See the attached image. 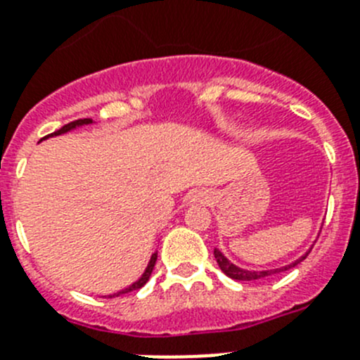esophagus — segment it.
Masks as SVG:
<instances>
[{
	"instance_id": "obj_1",
	"label": "esophagus",
	"mask_w": 360,
	"mask_h": 360,
	"mask_svg": "<svg viewBox=\"0 0 360 360\" xmlns=\"http://www.w3.org/2000/svg\"><path fill=\"white\" fill-rule=\"evenodd\" d=\"M190 202H195V204H205L209 202V195L205 191H195V193L190 195Z\"/></svg>"
}]
</instances>
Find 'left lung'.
Returning a JSON list of instances; mask_svg holds the SVG:
<instances>
[{
  "label": "left lung",
  "instance_id": "obj_1",
  "mask_svg": "<svg viewBox=\"0 0 360 360\" xmlns=\"http://www.w3.org/2000/svg\"><path fill=\"white\" fill-rule=\"evenodd\" d=\"M309 251H311V248H309V250L306 251L302 257H299L297 260L292 262V264L281 265V267H276V269H264V271H257V269L253 271V269L239 267V265H236L233 262H230L229 258H226L225 255L218 250V248H214V258H216V262H218L219 269H221L223 273H225L229 278H232V280H237V281H253V280H262V278H265V276H271V274L285 273V271H288V269L295 267V265L301 264V262L308 257Z\"/></svg>",
  "mask_w": 360,
  "mask_h": 360
}]
</instances>
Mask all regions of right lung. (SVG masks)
<instances>
[{
	"mask_svg": "<svg viewBox=\"0 0 360 360\" xmlns=\"http://www.w3.org/2000/svg\"><path fill=\"white\" fill-rule=\"evenodd\" d=\"M86 124H93V120H87V117H86V120H77V121H72V123L65 124V127H63V128H59V130H58V131H54V134H51V135H47V137H44V139H41V141H45V139H49V137H56V135L68 134V131L75 130V128H80V127H86ZM156 258H158V251H155V253L151 255V258H149V264H148V267H146V271H144V273H142V276L139 278L137 281H134V283H131L130 287L123 288V290L116 292V294H110L109 297H117V295L128 294V292L139 290V288H142V287H144V285L148 283V281H149V276H151L153 269H155Z\"/></svg>",
	"mask_w": 360,
	"mask_h": 360,
	"instance_id": "obj_1",
	"label": "right lung"
}]
</instances>
